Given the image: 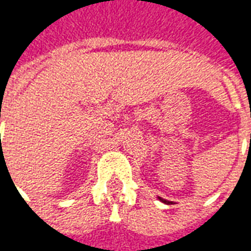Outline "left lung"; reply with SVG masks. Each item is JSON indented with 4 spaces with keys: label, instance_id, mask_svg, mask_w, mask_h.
<instances>
[{
    "label": "left lung",
    "instance_id": "obj_1",
    "mask_svg": "<svg viewBox=\"0 0 251 251\" xmlns=\"http://www.w3.org/2000/svg\"><path fill=\"white\" fill-rule=\"evenodd\" d=\"M158 200H160V201H163V203H165V204H168V203H169L168 200H165V199H161V198H160V196H158Z\"/></svg>",
    "mask_w": 251,
    "mask_h": 251
}]
</instances>
